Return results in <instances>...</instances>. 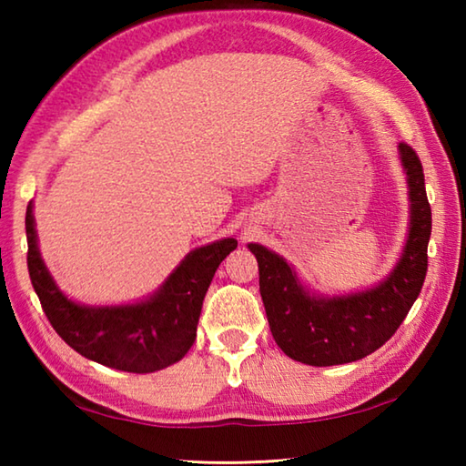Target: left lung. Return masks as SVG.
Wrapping results in <instances>:
<instances>
[{"label":"left lung","instance_id":"left-lung-1","mask_svg":"<svg viewBox=\"0 0 466 466\" xmlns=\"http://www.w3.org/2000/svg\"><path fill=\"white\" fill-rule=\"evenodd\" d=\"M399 149L409 178L411 228L403 258L378 288L333 299L314 298L281 257L261 244H248L258 261V288L271 335L288 358L309 366L366 358L397 333L420 296L428 273L431 208L420 156L405 141Z\"/></svg>","mask_w":466,"mask_h":466}]
</instances>
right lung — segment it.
<instances>
[{"label": "right lung", "instance_id": "right-lung-1", "mask_svg": "<svg viewBox=\"0 0 466 466\" xmlns=\"http://www.w3.org/2000/svg\"><path fill=\"white\" fill-rule=\"evenodd\" d=\"M28 273L45 317L69 347L102 366L147 374L175 364L197 337L205 291L219 263L236 248L224 238L188 255L154 298L133 306L88 309L55 286L36 248L33 208L26 209Z\"/></svg>", "mask_w": 466, "mask_h": 466}]
</instances>
